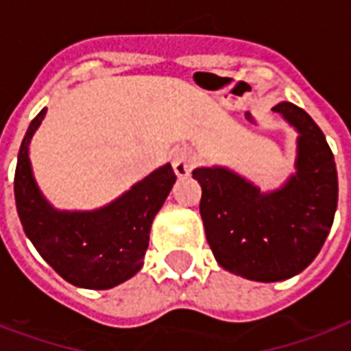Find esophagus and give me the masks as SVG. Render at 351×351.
Returning <instances> with one entry per match:
<instances>
[{"label": "esophagus", "instance_id": "obj_1", "mask_svg": "<svg viewBox=\"0 0 351 351\" xmlns=\"http://www.w3.org/2000/svg\"><path fill=\"white\" fill-rule=\"evenodd\" d=\"M195 165V154H193V150L191 149H178L173 154V169H175L176 176H188L191 173V169Z\"/></svg>", "mask_w": 351, "mask_h": 351}]
</instances>
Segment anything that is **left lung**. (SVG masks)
Returning <instances> with one entry per match:
<instances>
[{"mask_svg":"<svg viewBox=\"0 0 351 351\" xmlns=\"http://www.w3.org/2000/svg\"><path fill=\"white\" fill-rule=\"evenodd\" d=\"M275 113L298 132L295 173L262 191L232 169H193L201 217L217 264L249 281L275 282L301 274L320 253L333 225L339 178L324 132L290 102Z\"/></svg>","mask_w":351,"mask_h":351,"instance_id":"obj_1","label":"left lung"}]
</instances>
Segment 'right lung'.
Segmentation results:
<instances>
[{
  "instance_id": "add662e5",
  "label": "right lung",
  "mask_w": 351,
  "mask_h": 351,
  "mask_svg": "<svg viewBox=\"0 0 351 351\" xmlns=\"http://www.w3.org/2000/svg\"><path fill=\"white\" fill-rule=\"evenodd\" d=\"M44 115L46 108L31 121L14 173V199L25 236L70 285L89 290L117 287L141 269L150 227L175 184V171L165 163L102 208H53L38 189L29 160V143Z\"/></svg>"
}]
</instances>
